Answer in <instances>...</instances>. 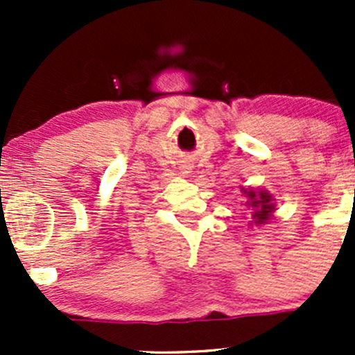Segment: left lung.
Wrapping results in <instances>:
<instances>
[{
  "label": "left lung",
  "mask_w": 355,
  "mask_h": 355,
  "mask_svg": "<svg viewBox=\"0 0 355 355\" xmlns=\"http://www.w3.org/2000/svg\"><path fill=\"white\" fill-rule=\"evenodd\" d=\"M247 198V206L252 209V218L256 225L266 223L275 211L273 198L270 192L259 191V189H242Z\"/></svg>",
  "instance_id": "obj_1"
}]
</instances>
